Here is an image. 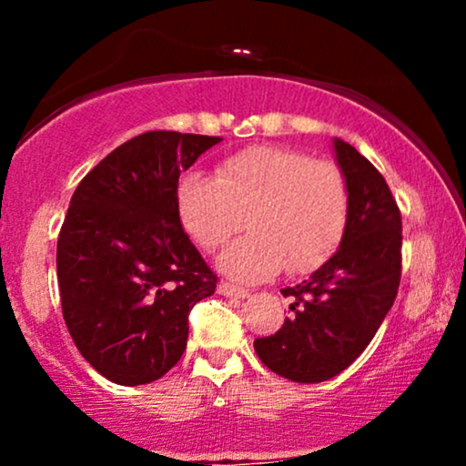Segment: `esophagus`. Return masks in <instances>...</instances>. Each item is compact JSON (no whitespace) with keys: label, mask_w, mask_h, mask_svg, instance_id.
Segmentation results:
<instances>
[{"label":"esophagus","mask_w":466,"mask_h":466,"mask_svg":"<svg viewBox=\"0 0 466 466\" xmlns=\"http://www.w3.org/2000/svg\"><path fill=\"white\" fill-rule=\"evenodd\" d=\"M218 293L226 298H248L249 289L237 287V285H232V282H221V285H218Z\"/></svg>","instance_id":"1"}]
</instances>
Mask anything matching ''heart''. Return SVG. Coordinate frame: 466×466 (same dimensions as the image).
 <instances>
[{"label": "heart", "instance_id": "heart-1", "mask_svg": "<svg viewBox=\"0 0 466 466\" xmlns=\"http://www.w3.org/2000/svg\"><path fill=\"white\" fill-rule=\"evenodd\" d=\"M181 228L203 249L249 234L221 254V269L258 280L285 265L291 274L318 269L339 248L349 223V186L335 164L276 144H256L223 157L212 175L190 170L175 184Z\"/></svg>", "mask_w": 466, "mask_h": 466}]
</instances>
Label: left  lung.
<instances>
[{"mask_svg": "<svg viewBox=\"0 0 466 466\" xmlns=\"http://www.w3.org/2000/svg\"><path fill=\"white\" fill-rule=\"evenodd\" d=\"M349 186V223L339 249L309 280L282 289L291 318L254 350L289 381L319 383L366 350L397 298L400 282V210L386 179L349 142L335 140Z\"/></svg>", "mask_w": 466, "mask_h": 466, "instance_id": "obj_1", "label": "left lung"}]
</instances>
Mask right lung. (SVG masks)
<instances>
[{"instance_id":"add662e5","label":"right lung","mask_w":466,"mask_h":466,"mask_svg":"<svg viewBox=\"0 0 466 466\" xmlns=\"http://www.w3.org/2000/svg\"><path fill=\"white\" fill-rule=\"evenodd\" d=\"M215 136L147 131L85 175L56 243L61 309L74 344L103 377L142 386L188 341V313L217 274L175 212V184Z\"/></svg>"}]
</instances>
